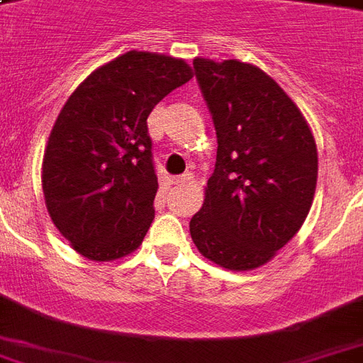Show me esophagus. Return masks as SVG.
<instances>
[{
    "instance_id": "34e87169",
    "label": "esophagus",
    "mask_w": 363,
    "mask_h": 363,
    "mask_svg": "<svg viewBox=\"0 0 363 363\" xmlns=\"http://www.w3.org/2000/svg\"><path fill=\"white\" fill-rule=\"evenodd\" d=\"M190 179H192V174H179V177H174L173 179V184H179V186H182V184H186V182H190Z\"/></svg>"
}]
</instances>
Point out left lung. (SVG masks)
Returning <instances> with one entry per match:
<instances>
[{
    "mask_svg": "<svg viewBox=\"0 0 363 363\" xmlns=\"http://www.w3.org/2000/svg\"><path fill=\"white\" fill-rule=\"evenodd\" d=\"M196 80L216 125L217 161L192 240L225 269L248 271L296 235L313 202L318 147L308 123L262 69L194 59Z\"/></svg>",
    "mask_w": 363,
    "mask_h": 363,
    "instance_id": "left-lung-1",
    "label": "left lung"
}]
</instances>
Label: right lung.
Wrapping results in <instances>:
<instances>
[{"label": "right lung", "mask_w": 363, "mask_h": 363, "mask_svg": "<svg viewBox=\"0 0 363 363\" xmlns=\"http://www.w3.org/2000/svg\"><path fill=\"white\" fill-rule=\"evenodd\" d=\"M192 79L182 59L127 52L71 94L42 165L53 225L88 259L134 252L154 221L157 174L147 115Z\"/></svg>", "instance_id": "1"}]
</instances>
